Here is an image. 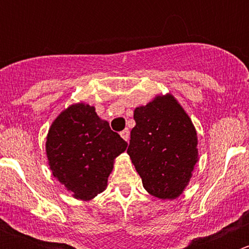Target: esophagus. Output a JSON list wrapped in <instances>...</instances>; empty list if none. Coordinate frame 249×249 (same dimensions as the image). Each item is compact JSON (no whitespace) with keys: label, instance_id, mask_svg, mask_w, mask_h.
Here are the masks:
<instances>
[{"label":"esophagus","instance_id":"1","mask_svg":"<svg viewBox=\"0 0 249 249\" xmlns=\"http://www.w3.org/2000/svg\"><path fill=\"white\" fill-rule=\"evenodd\" d=\"M120 136H122L123 139H124L125 141H129V139H130V131H129V129L123 130V131L120 132Z\"/></svg>","mask_w":249,"mask_h":249}]
</instances>
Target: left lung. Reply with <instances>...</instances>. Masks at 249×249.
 <instances>
[{
  "instance_id": "obj_1",
  "label": "left lung",
  "mask_w": 249,
  "mask_h": 249,
  "mask_svg": "<svg viewBox=\"0 0 249 249\" xmlns=\"http://www.w3.org/2000/svg\"><path fill=\"white\" fill-rule=\"evenodd\" d=\"M127 154L155 197L176 199L189 182L197 161L196 131L172 95L137 107Z\"/></svg>"
}]
</instances>
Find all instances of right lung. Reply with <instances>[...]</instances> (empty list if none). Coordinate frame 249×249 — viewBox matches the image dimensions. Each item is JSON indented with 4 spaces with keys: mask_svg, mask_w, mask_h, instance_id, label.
I'll use <instances>...</instances> for the list:
<instances>
[{
    "mask_svg": "<svg viewBox=\"0 0 249 249\" xmlns=\"http://www.w3.org/2000/svg\"><path fill=\"white\" fill-rule=\"evenodd\" d=\"M127 147L94 107L72 105L55 119L46 149L53 175L73 196L90 200L104 192L113 160Z\"/></svg>",
    "mask_w": 249,
    "mask_h": 249,
    "instance_id": "1",
    "label": "right lung"
}]
</instances>
